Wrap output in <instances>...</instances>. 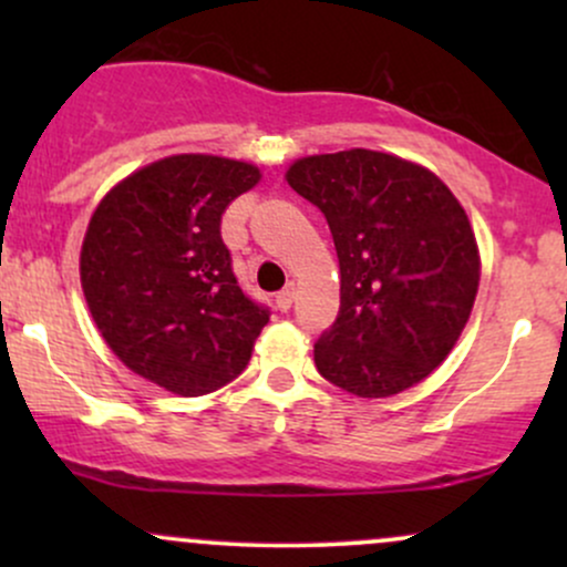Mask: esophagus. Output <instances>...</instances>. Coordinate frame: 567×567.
I'll return each mask as SVG.
<instances>
[{"label": "esophagus", "mask_w": 567, "mask_h": 567, "mask_svg": "<svg viewBox=\"0 0 567 567\" xmlns=\"http://www.w3.org/2000/svg\"><path fill=\"white\" fill-rule=\"evenodd\" d=\"M292 298H296V288H292V285H288V288H282L277 292V306L282 311H288L290 306H292Z\"/></svg>", "instance_id": "1"}]
</instances>
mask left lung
Masks as SVG:
<instances>
[{"instance_id": "obj_1", "label": "left lung", "mask_w": 567, "mask_h": 567, "mask_svg": "<svg viewBox=\"0 0 567 567\" xmlns=\"http://www.w3.org/2000/svg\"><path fill=\"white\" fill-rule=\"evenodd\" d=\"M288 184L328 220L341 266V309L315 343L322 379L357 396L424 381L477 296L464 207L434 173L368 148L298 159Z\"/></svg>"}]
</instances>
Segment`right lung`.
I'll use <instances>...</instances> for the list:
<instances>
[{"instance_id": "obj_1", "label": "right lung", "mask_w": 567, "mask_h": 567, "mask_svg": "<svg viewBox=\"0 0 567 567\" xmlns=\"http://www.w3.org/2000/svg\"><path fill=\"white\" fill-rule=\"evenodd\" d=\"M261 178L210 154L154 162L106 194L84 234L90 315L133 373L184 396L237 379L269 306L237 282L220 218Z\"/></svg>"}]
</instances>
